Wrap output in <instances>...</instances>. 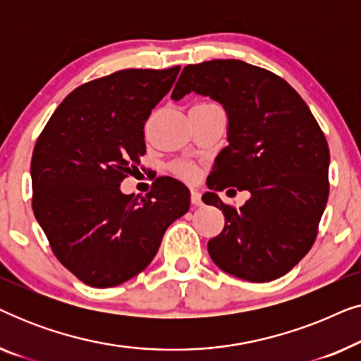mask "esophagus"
<instances>
[{
	"label": "esophagus",
	"mask_w": 361,
	"mask_h": 361,
	"mask_svg": "<svg viewBox=\"0 0 361 361\" xmlns=\"http://www.w3.org/2000/svg\"><path fill=\"white\" fill-rule=\"evenodd\" d=\"M190 202H192V205H195V207L202 205V197H200L199 192H197V190L190 192Z\"/></svg>",
	"instance_id": "esophagus-1"
}]
</instances>
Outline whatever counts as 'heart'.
<instances>
[{"label":"heart","instance_id":"obj_1","mask_svg":"<svg viewBox=\"0 0 361 361\" xmlns=\"http://www.w3.org/2000/svg\"><path fill=\"white\" fill-rule=\"evenodd\" d=\"M171 171H172V174L179 177V179L189 180V182L194 180L195 176H197L195 167L192 166L190 162H187V161H176V162H172Z\"/></svg>","mask_w":361,"mask_h":361}]
</instances>
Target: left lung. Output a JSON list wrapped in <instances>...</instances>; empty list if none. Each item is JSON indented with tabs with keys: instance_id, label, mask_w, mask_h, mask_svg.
<instances>
[{
	"instance_id": "8db88e82",
	"label": "left lung",
	"mask_w": 361,
	"mask_h": 361,
	"mask_svg": "<svg viewBox=\"0 0 361 361\" xmlns=\"http://www.w3.org/2000/svg\"><path fill=\"white\" fill-rule=\"evenodd\" d=\"M190 92L209 95L228 113V146L207 179L212 192L202 197L225 216L221 233L207 245L210 258L251 283L278 279L317 238L330 187L324 131L284 78L243 61L184 67L171 98ZM231 185L252 194L240 209L214 194Z\"/></svg>"
}]
</instances>
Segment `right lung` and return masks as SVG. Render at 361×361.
Segmentation results:
<instances>
[{"label":"right lung","instance_id":"1","mask_svg":"<svg viewBox=\"0 0 361 361\" xmlns=\"http://www.w3.org/2000/svg\"><path fill=\"white\" fill-rule=\"evenodd\" d=\"M180 67L125 68L63 98L31 159L32 210L56 258L92 288H113L154 258L189 189L162 176L140 199L120 184L146 154L145 125Z\"/></svg>","mask_w":361,"mask_h":361}]
</instances>
